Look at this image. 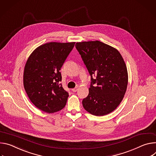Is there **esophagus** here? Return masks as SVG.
<instances>
[{
  "mask_svg": "<svg viewBox=\"0 0 156 156\" xmlns=\"http://www.w3.org/2000/svg\"><path fill=\"white\" fill-rule=\"evenodd\" d=\"M77 90H78V88H77V87H76V88H74V89H72V91H73V92H76L77 91Z\"/></svg>",
  "mask_w": 156,
  "mask_h": 156,
  "instance_id": "esophagus-1",
  "label": "esophagus"
}]
</instances>
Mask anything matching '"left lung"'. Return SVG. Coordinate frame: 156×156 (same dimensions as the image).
I'll use <instances>...</instances> for the list:
<instances>
[{
  "instance_id": "obj_1",
  "label": "left lung",
  "mask_w": 156,
  "mask_h": 156,
  "mask_svg": "<svg viewBox=\"0 0 156 156\" xmlns=\"http://www.w3.org/2000/svg\"><path fill=\"white\" fill-rule=\"evenodd\" d=\"M76 48L91 76L89 95L82 100L84 109L95 116L110 113L122 102L127 89L128 75L122 56L99 41L76 43Z\"/></svg>"
}]
</instances>
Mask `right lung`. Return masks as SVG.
I'll list each match as a JSON object with an SVG mask.
<instances>
[{"label": "right lung", "mask_w": 156, "mask_h": 156, "mask_svg": "<svg viewBox=\"0 0 156 156\" xmlns=\"http://www.w3.org/2000/svg\"><path fill=\"white\" fill-rule=\"evenodd\" d=\"M75 42H49L34 49L23 72L24 89L34 105L48 113L62 110L69 94L62 87L61 69Z\"/></svg>", "instance_id": "right-lung-1"}]
</instances>
